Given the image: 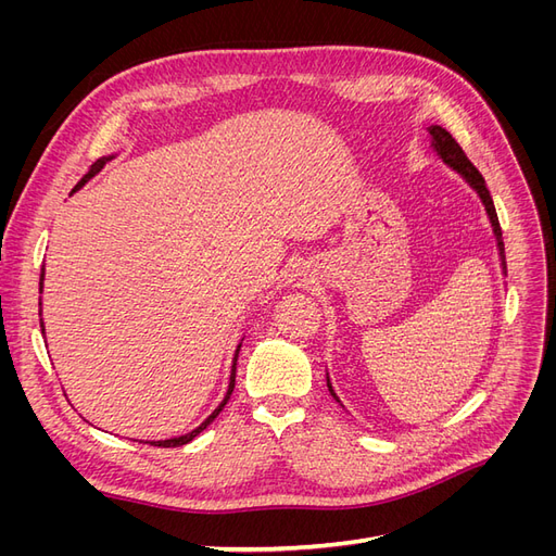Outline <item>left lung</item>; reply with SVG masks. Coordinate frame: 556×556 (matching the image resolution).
Segmentation results:
<instances>
[{
  "mask_svg": "<svg viewBox=\"0 0 556 556\" xmlns=\"http://www.w3.org/2000/svg\"><path fill=\"white\" fill-rule=\"evenodd\" d=\"M429 134H431V143H433V148H435V153L441 155V160H443L447 166H452L454 172H459V174L466 178V182L470 185V188H473V190L480 194L482 204H484V211H486V215H490V223H492V227H494V237H496V241H498L501 264H503V268H506V262H503V260H506V248H503V239H501L498 215H496L494 201H492V197H490V190H486L482 174L476 169L473 164H470V160L466 157L462 146L452 139V134H450L447 129H443V127H439V125H431V127H429ZM327 384H329L331 396L336 399V394H333V390H331L329 378H327ZM336 401H339V399H336Z\"/></svg>",
  "mask_w": 556,
  "mask_h": 556,
  "instance_id": "left-lung-1",
  "label": "left lung"
}]
</instances>
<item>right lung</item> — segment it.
<instances>
[{
	"mask_svg": "<svg viewBox=\"0 0 556 556\" xmlns=\"http://www.w3.org/2000/svg\"><path fill=\"white\" fill-rule=\"evenodd\" d=\"M111 157H102V160H97L92 166H90V172L86 174V176H83V180L76 185V190L80 188V185L83 182H86L88 178H92L99 169H102V166L109 162ZM74 190V192H76ZM39 290H43V271H41V280H39ZM41 333H43V323H41ZM239 350H241V345L237 348V355H233V366H231V378H229V390H227V396L223 399V403H220V406H217L208 417H206V422H201L194 431H190V433H185V435H178V439H169V441H155V443H150V445H157V447H178V445H185V443H190L192 439H194V435H199L201 431H204L211 422H213V419L217 417V415H220V410L225 408V403L229 401V396H231V392H233V382H237V359H239Z\"/></svg>",
	"mask_w": 556,
	"mask_h": 556,
	"instance_id": "obj_1",
	"label": "right lung"
}]
</instances>
